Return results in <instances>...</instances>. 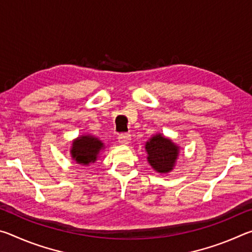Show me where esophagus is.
<instances>
[{
    "mask_svg": "<svg viewBox=\"0 0 252 252\" xmlns=\"http://www.w3.org/2000/svg\"><path fill=\"white\" fill-rule=\"evenodd\" d=\"M118 139H119V143H121V144H127L131 141V138L129 134H120Z\"/></svg>",
    "mask_w": 252,
    "mask_h": 252,
    "instance_id": "esophagus-1",
    "label": "esophagus"
}]
</instances>
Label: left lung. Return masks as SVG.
Wrapping results in <instances>:
<instances>
[{
  "label": "left lung",
  "mask_w": 252,
  "mask_h": 252,
  "mask_svg": "<svg viewBox=\"0 0 252 252\" xmlns=\"http://www.w3.org/2000/svg\"><path fill=\"white\" fill-rule=\"evenodd\" d=\"M149 164L159 173H169L176 167L180 156V147L168 136L153 134L144 146Z\"/></svg>",
  "instance_id": "1"
}]
</instances>
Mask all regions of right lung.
<instances>
[{
    "mask_svg": "<svg viewBox=\"0 0 252 252\" xmlns=\"http://www.w3.org/2000/svg\"><path fill=\"white\" fill-rule=\"evenodd\" d=\"M105 150L104 143L93 134H82L75 138L71 144L70 155L72 160L81 165L95 163L100 155Z\"/></svg>",
    "mask_w": 252,
    "mask_h": 252,
    "instance_id": "add662e5",
    "label": "right lung"
}]
</instances>
